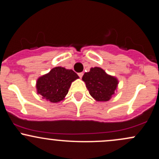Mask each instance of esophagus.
Masks as SVG:
<instances>
[{"label": "esophagus", "mask_w": 159, "mask_h": 159, "mask_svg": "<svg viewBox=\"0 0 159 159\" xmlns=\"http://www.w3.org/2000/svg\"><path fill=\"white\" fill-rule=\"evenodd\" d=\"M83 75H84V73L83 72H81V73H78V76L80 77V78H82V76H83Z\"/></svg>", "instance_id": "1"}]
</instances>
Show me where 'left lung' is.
<instances>
[{
    "label": "left lung",
    "mask_w": 159,
    "mask_h": 159,
    "mask_svg": "<svg viewBox=\"0 0 159 159\" xmlns=\"http://www.w3.org/2000/svg\"><path fill=\"white\" fill-rule=\"evenodd\" d=\"M89 93L97 101L106 102L114 96L119 81L114 76L108 75L100 67H94L85 72L82 77Z\"/></svg>",
    "instance_id": "8db88e82"
}]
</instances>
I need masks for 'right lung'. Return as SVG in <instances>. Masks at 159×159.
Masks as SVG:
<instances>
[{"mask_svg":"<svg viewBox=\"0 0 159 159\" xmlns=\"http://www.w3.org/2000/svg\"><path fill=\"white\" fill-rule=\"evenodd\" d=\"M78 78L79 77L73 70L55 67L47 74L38 78L36 91L46 101L58 103L65 99L71 83Z\"/></svg>","mask_w":159,"mask_h":159,"instance_id":"add662e5","label":"right lung"}]
</instances>
